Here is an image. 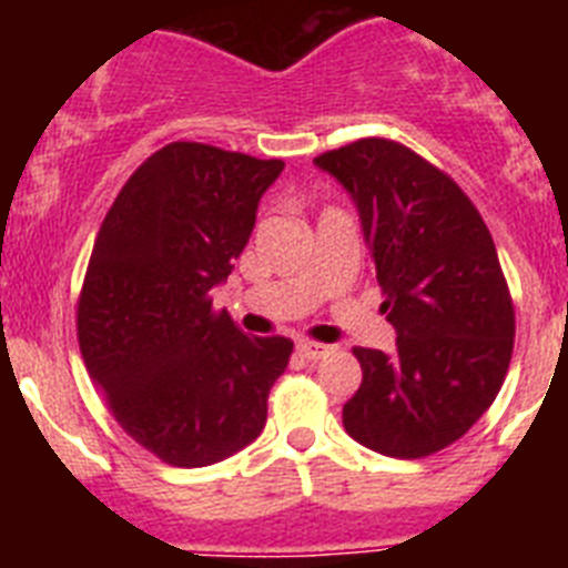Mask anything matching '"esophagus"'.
<instances>
[{
  "label": "esophagus",
  "mask_w": 568,
  "mask_h": 568,
  "mask_svg": "<svg viewBox=\"0 0 568 568\" xmlns=\"http://www.w3.org/2000/svg\"><path fill=\"white\" fill-rule=\"evenodd\" d=\"M295 349H298V355H301V358H307V361H318V358H324V355H327L329 349H333V346H327V344H318V341H298V346H295Z\"/></svg>",
  "instance_id": "1"
}]
</instances>
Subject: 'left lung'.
<instances>
[{
    "label": "left lung",
    "instance_id": "1",
    "mask_svg": "<svg viewBox=\"0 0 568 568\" xmlns=\"http://www.w3.org/2000/svg\"><path fill=\"white\" fill-rule=\"evenodd\" d=\"M353 195L384 290L395 353L355 346L364 369L344 426L366 449L426 458L491 406L515 344L498 250L458 184L389 139H358L315 159Z\"/></svg>",
    "mask_w": 568,
    "mask_h": 568
}]
</instances>
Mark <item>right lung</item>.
<instances>
[{"mask_svg": "<svg viewBox=\"0 0 568 568\" xmlns=\"http://www.w3.org/2000/svg\"><path fill=\"white\" fill-rule=\"evenodd\" d=\"M281 170V159L173 142L104 215L79 295V349L113 418L164 464H219L267 424L293 341L244 335L210 293L233 273Z\"/></svg>", "mask_w": 568, "mask_h": 568, "instance_id": "right-lung-1", "label": "right lung"}]
</instances>
